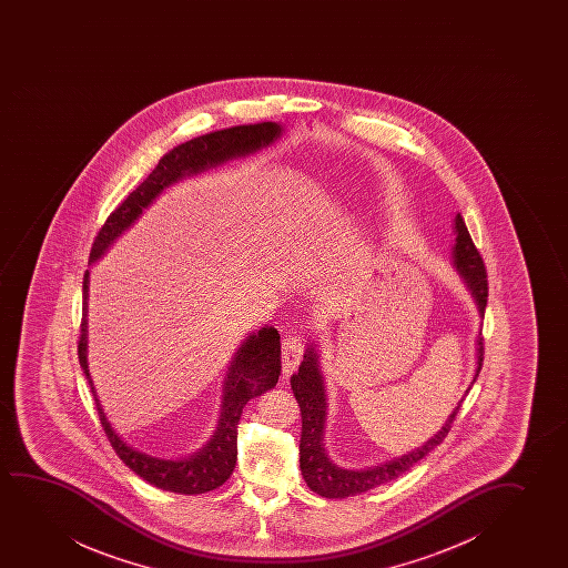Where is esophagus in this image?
I'll return each instance as SVG.
<instances>
[{
  "mask_svg": "<svg viewBox=\"0 0 568 568\" xmlns=\"http://www.w3.org/2000/svg\"><path fill=\"white\" fill-rule=\"evenodd\" d=\"M303 342L295 335L283 339V376L295 373L296 366L303 361Z\"/></svg>",
  "mask_w": 568,
  "mask_h": 568,
  "instance_id": "1",
  "label": "esophagus"
}]
</instances>
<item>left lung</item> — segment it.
I'll return each mask as SVG.
<instances>
[{"label":"left lung","instance_id":"1","mask_svg":"<svg viewBox=\"0 0 568 568\" xmlns=\"http://www.w3.org/2000/svg\"><path fill=\"white\" fill-rule=\"evenodd\" d=\"M454 246H452V265L458 272L459 280L464 281L469 295L474 296L475 306L483 318L485 306H487V272L483 264L479 252L475 248L471 236L467 233L466 223L459 213L454 217ZM483 365V337L481 332L475 339V374L474 381L469 382L466 394L459 397L458 404L452 409L448 419L444 420L440 430H436L435 436H430L427 443L420 444L419 448L407 452L399 458L389 459L384 464L373 467H343L335 464L329 458L326 450V420H327V394L326 381L320 366V345L314 335H308L306 351H304L303 363L298 366V373L291 376V388L296 397V404L301 407V417H303V433H301V471H303L304 481L316 495L326 498H347L374 489L378 485L397 479L399 475L409 471L417 462L425 458L428 452L435 450L438 444L443 443L452 423L456 419V413L462 407L464 397L474 386V382L479 376Z\"/></svg>","mask_w":568,"mask_h":568}]
</instances>
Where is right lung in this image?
Masks as SVG:
<instances>
[{"label":"right lung","instance_id":"obj_1","mask_svg":"<svg viewBox=\"0 0 568 568\" xmlns=\"http://www.w3.org/2000/svg\"><path fill=\"white\" fill-rule=\"evenodd\" d=\"M283 135V125L277 122L264 124L236 125L221 132L207 133L202 138L186 141L172 149L159 161L148 179L110 213L106 223L97 234L89 256V265L97 264L110 246L151 207L159 195L182 180L194 179L200 174L219 169L229 161L256 155L257 151L267 149ZM87 337H89V270L83 277V318H81V337H79V365L83 368L87 382L93 392L97 412L101 417L102 428L109 436L112 448L120 459L140 475L143 481L151 483L156 489L171 490L179 495H202L217 489L233 474L236 466V435L242 409L252 397L264 394L280 381L281 343L277 329L272 326L260 327L250 332L239 349L234 351L231 363L226 366L223 378V396L219 409L217 427L210 440L200 450L184 458H159L148 452H141L132 444L125 443L112 427L104 407H102L93 376L89 371L87 358Z\"/></svg>","mask_w":568,"mask_h":568}]
</instances>
